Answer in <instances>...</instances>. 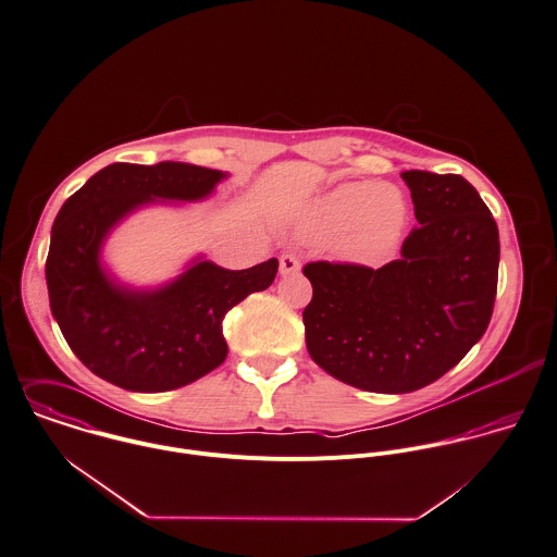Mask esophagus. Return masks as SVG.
<instances>
[{
  "label": "esophagus",
  "mask_w": 557,
  "mask_h": 557,
  "mask_svg": "<svg viewBox=\"0 0 557 557\" xmlns=\"http://www.w3.org/2000/svg\"><path fill=\"white\" fill-rule=\"evenodd\" d=\"M301 271V262L293 256V253H284L280 258V275L286 277V275H297Z\"/></svg>",
  "instance_id": "obj_1"
}]
</instances>
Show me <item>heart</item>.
<instances>
[{"instance_id":"obj_1","label":"heart","mask_w":557,"mask_h":557,"mask_svg":"<svg viewBox=\"0 0 557 557\" xmlns=\"http://www.w3.org/2000/svg\"><path fill=\"white\" fill-rule=\"evenodd\" d=\"M409 207L400 189L379 181H350L319 196L301 218V232L312 240H334L342 260L376 264L403 238Z\"/></svg>"}]
</instances>
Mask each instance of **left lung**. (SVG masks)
Here are the masks:
<instances>
[{"label": "left lung", "mask_w": 557, "mask_h": 557, "mask_svg": "<svg viewBox=\"0 0 557 557\" xmlns=\"http://www.w3.org/2000/svg\"><path fill=\"white\" fill-rule=\"evenodd\" d=\"M418 225L400 258L368 269L310 262L304 310L310 357L366 392H416L454 368L484 335L497 293L499 232L458 174L409 170Z\"/></svg>", "instance_id": "left-lung-1"}]
</instances>
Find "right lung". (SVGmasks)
Wrapping results in <instances>:
<instances>
[{
  "label": "right lung",
  "mask_w": 557,
  "mask_h": 557,
  "mask_svg": "<svg viewBox=\"0 0 557 557\" xmlns=\"http://www.w3.org/2000/svg\"><path fill=\"white\" fill-rule=\"evenodd\" d=\"M227 176L181 161L112 163L60 209L45 269L51 314L97 376L152 394L189 385L222 366L225 314L273 284L277 258L230 271L198 253L176 277L135 286L113 273L103 249L137 211L209 200Z\"/></svg>",
  "instance_id": "add662e5"
}]
</instances>
